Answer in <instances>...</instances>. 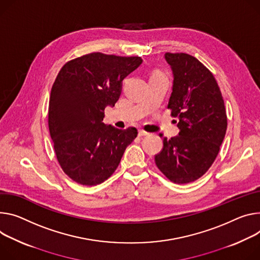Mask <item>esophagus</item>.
Segmentation results:
<instances>
[{"instance_id": "34e87169", "label": "esophagus", "mask_w": 260, "mask_h": 260, "mask_svg": "<svg viewBox=\"0 0 260 260\" xmlns=\"http://www.w3.org/2000/svg\"><path fill=\"white\" fill-rule=\"evenodd\" d=\"M147 135H148V133H146V132H144V131H141V129H140V131L138 132V136H139V137H145V136H147Z\"/></svg>"}]
</instances>
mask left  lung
<instances>
[{"instance_id": "1", "label": "left lung", "mask_w": 260, "mask_h": 260, "mask_svg": "<svg viewBox=\"0 0 260 260\" xmlns=\"http://www.w3.org/2000/svg\"><path fill=\"white\" fill-rule=\"evenodd\" d=\"M173 74L168 109L178 118L177 136L164 139L154 157L157 168L175 183L200 178L215 161L227 129L224 101L216 79L195 57L166 53Z\"/></svg>"}]
</instances>
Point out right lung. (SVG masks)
I'll return each instance as SVG.
<instances>
[{
	"instance_id": "right-lung-1",
	"label": "right lung",
	"mask_w": 260,
	"mask_h": 260,
	"mask_svg": "<svg viewBox=\"0 0 260 260\" xmlns=\"http://www.w3.org/2000/svg\"><path fill=\"white\" fill-rule=\"evenodd\" d=\"M143 60L92 53L67 62L52 87L49 128L63 171L78 183L96 185L117 169L135 127L103 122L105 109L119 100L122 81Z\"/></svg>"
}]
</instances>
